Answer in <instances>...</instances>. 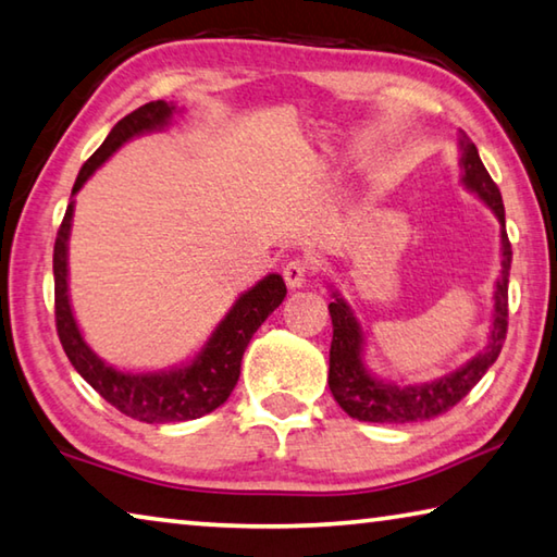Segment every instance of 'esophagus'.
Masks as SVG:
<instances>
[{
    "mask_svg": "<svg viewBox=\"0 0 557 557\" xmlns=\"http://www.w3.org/2000/svg\"><path fill=\"white\" fill-rule=\"evenodd\" d=\"M308 273H311V267H308L306 259H290L286 267H284V278H286V284L290 288L304 286L306 278H308Z\"/></svg>",
    "mask_w": 557,
    "mask_h": 557,
    "instance_id": "1",
    "label": "esophagus"
}]
</instances>
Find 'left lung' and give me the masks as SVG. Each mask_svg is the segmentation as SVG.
Returning <instances> with one entry per match:
<instances>
[{
	"instance_id": "obj_1",
	"label": "left lung",
	"mask_w": 557,
	"mask_h": 557,
	"mask_svg": "<svg viewBox=\"0 0 557 557\" xmlns=\"http://www.w3.org/2000/svg\"><path fill=\"white\" fill-rule=\"evenodd\" d=\"M461 165H463V185L471 193H476L484 202L494 209L500 222V278L496 281V313L494 327H491V341L476 358L469 360L451 375H444L426 385H387L375 380L362 368V333L355 321L352 311L343 298L327 306L333 318V341H331V370H327V385L345 412L360 422L377 424H412L426 422L444 412H449L454 405H459L469 395L473 385L486 375V370L496 362L504 348L508 331V271H510V242L506 234V212L504 199L496 187V182L484 168L479 158L476 145L469 140L467 133H461Z\"/></svg>"
}]
</instances>
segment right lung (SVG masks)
I'll return each instance as SVG.
<instances>
[{"instance_id": "add662e5", "label": "right lung", "mask_w": 557, "mask_h": 557, "mask_svg": "<svg viewBox=\"0 0 557 557\" xmlns=\"http://www.w3.org/2000/svg\"><path fill=\"white\" fill-rule=\"evenodd\" d=\"M175 113V106L165 100H152L140 106L138 111L127 113L123 121H117L103 145L90 154L81 168L76 185L71 195H76L84 182L94 175L96 168L111 158L125 140L133 135L162 127L170 115ZM73 202L69 205L63 222L59 226L57 244H53V308H57V333L63 345V352L69 355L73 368L94 387L106 403H111L117 412L125 417L138 419L148 424H170L187 422V419L205 417L214 412L219 405L226 403L232 389L239 380L242 358L251 335L259 331V325L276 311L281 300L286 298V284L278 273H269L257 286L236 300L232 311L224 315V321L216 325L212 338L202 348L197 358L180 370L154 372V375H133L121 372L106 364L96 352L88 348L81 338L76 318L71 313L69 304V281H66V251L71 234Z\"/></svg>"}]
</instances>
